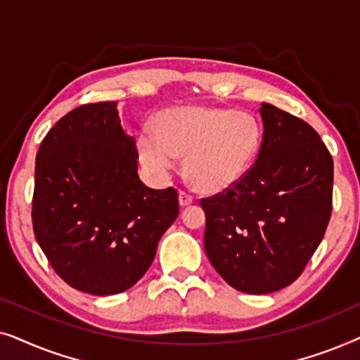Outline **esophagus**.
Wrapping results in <instances>:
<instances>
[{"label": "esophagus", "instance_id": "obj_1", "mask_svg": "<svg viewBox=\"0 0 360 360\" xmlns=\"http://www.w3.org/2000/svg\"><path fill=\"white\" fill-rule=\"evenodd\" d=\"M193 201H195L193 195H190L188 191H185V190H180V205L181 206H188L193 203Z\"/></svg>", "mask_w": 360, "mask_h": 360}]
</instances>
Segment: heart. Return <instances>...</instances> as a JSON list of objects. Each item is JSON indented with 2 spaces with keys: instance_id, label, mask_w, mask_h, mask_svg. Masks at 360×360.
<instances>
[{
  "instance_id": "1",
  "label": "heart",
  "mask_w": 360,
  "mask_h": 360,
  "mask_svg": "<svg viewBox=\"0 0 360 360\" xmlns=\"http://www.w3.org/2000/svg\"><path fill=\"white\" fill-rule=\"evenodd\" d=\"M260 146V127L248 112L184 106L157 115L154 134L141 132L137 150L147 169L165 174L185 155L184 172L201 191H223L240 180Z\"/></svg>"
}]
</instances>
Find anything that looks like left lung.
I'll return each instance as SVG.
<instances>
[{"label": "left lung", "mask_w": 360, "mask_h": 360, "mask_svg": "<svg viewBox=\"0 0 360 360\" xmlns=\"http://www.w3.org/2000/svg\"><path fill=\"white\" fill-rule=\"evenodd\" d=\"M252 167L201 198L205 250L231 287L250 295L293 283L318 249L333 211V157L307 121L269 103Z\"/></svg>", "instance_id": "8db88e82"}]
</instances>
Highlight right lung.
<instances>
[{
    "instance_id": "add662e5",
    "label": "right lung",
    "mask_w": 360,
    "mask_h": 360,
    "mask_svg": "<svg viewBox=\"0 0 360 360\" xmlns=\"http://www.w3.org/2000/svg\"><path fill=\"white\" fill-rule=\"evenodd\" d=\"M179 211L174 186L152 190L141 181L136 139L122 131L116 101L75 108L42 139L34 236L72 288L98 297L131 288Z\"/></svg>"
}]
</instances>
